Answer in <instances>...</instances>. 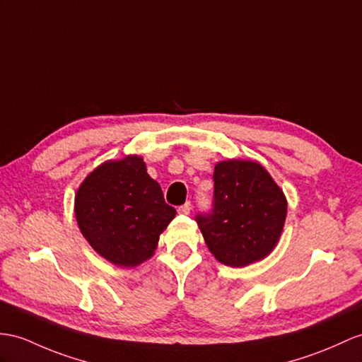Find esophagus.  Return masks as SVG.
Here are the masks:
<instances>
[{
  "mask_svg": "<svg viewBox=\"0 0 362 362\" xmlns=\"http://www.w3.org/2000/svg\"><path fill=\"white\" fill-rule=\"evenodd\" d=\"M190 210H192V204H190V202H186V204H182V206L178 209V211H180L181 215H189Z\"/></svg>",
  "mask_w": 362,
  "mask_h": 362,
  "instance_id": "34e87169",
  "label": "esophagus"
}]
</instances>
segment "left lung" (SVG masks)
<instances>
[{"instance_id": "8db88e82", "label": "left lung", "mask_w": 362, "mask_h": 362, "mask_svg": "<svg viewBox=\"0 0 362 362\" xmlns=\"http://www.w3.org/2000/svg\"><path fill=\"white\" fill-rule=\"evenodd\" d=\"M214 207L197 223L214 257L230 267L266 258L283 232L287 199L257 161L227 160L215 165Z\"/></svg>"}]
</instances>
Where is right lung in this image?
I'll return each instance as SVG.
<instances>
[{
  "instance_id": "add662e5",
  "label": "right lung",
  "mask_w": 362,
  "mask_h": 362,
  "mask_svg": "<svg viewBox=\"0 0 362 362\" xmlns=\"http://www.w3.org/2000/svg\"><path fill=\"white\" fill-rule=\"evenodd\" d=\"M143 158L105 161L87 175L75 195L79 230L103 258L135 267L153 255L160 235L175 218Z\"/></svg>"
}]
</instances>
